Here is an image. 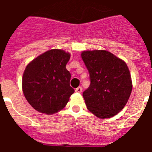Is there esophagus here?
Here are the masks:
<instances>
[{
    "instance_id": "34e87169",
    "label": "esophagus",
    "mask_w": 152,
    "mask_h": 152,
    "mask_svg": "<svg viewBox=\"0 0 152 152\" xmlns=\"http://www.w3.org/2000/svg\"><path fill=\"white\" fill-rule=\"evenodd\" d=\"M82 90H83V89H82V88H81V87H79V88H77L76 89V92L81 93L82 92Z\"/></svg>"
}]
</instances>
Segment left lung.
I'll return each instance as SVG.
<instances>
[{
	"label": "left lung",
	"instance_id": "left-lung-1",
	"mask_svg": "<svg viewBox=\"0 0 152 152\" xmlns=\"http://www.w3.org/2000/svg\"><path fill=\"white\" fill-rule=\"evenodd\" d=\"M81 57L90 74L91 84L83 93L87 108L98 118H112L125 107L132 92L127 64L107 50L83 51Z\"/></svg>",
	"mask_w": 152,
	"mask_h": 152
}]
</instances>
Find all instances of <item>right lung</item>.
<instances>
[{
    "label": "right lung",
    "mask_w": 152,
    "mask_h": 152,
    "mask_svg": "<svg viewBox=\"0 0 152 152\" xmlns=\"http://www.w3.org/2000/svg\"><path fill=\"white\" fill-rule=\"evenodd\" d=\"M70 53L53 49L27 64L22 79L23 92L31 106L40 113L53 114L66 106L74 89L66 69Z\"/></svg>",
    "instance_id": "1"
}]
</instances>
